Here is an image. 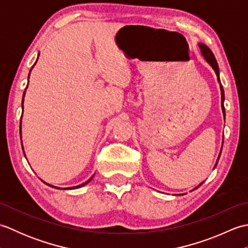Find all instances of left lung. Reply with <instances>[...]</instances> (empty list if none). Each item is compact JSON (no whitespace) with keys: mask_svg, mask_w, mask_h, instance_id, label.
<instances>
[{"mask_svg":"<svg viewBox=\"0 0 248 248\" xmlns=\"http://www.w3.org/2000/svg\"><path fill=\"white\" fill-rule=\"evenodd\" d=\"M198 46H199V49H200V53H202V55L203 56V59L205 60V62H207L210 66H211V67L213 68V70L215 71V73H217V82H218V84H219V88H220V99H222V101H220V104H222V112H223L224 119H225V108H224L225 93H224V88H223V86H222V83H220V78H219V69H218L217 62V60H215V56H214V54H213V52H212L211 50H210L207 46H205V45H204V44H202V43H199V44H198ZM223 143H224V140H223ZM220 154H222V148H220L219 155H218V157H217V163H215V165H214V168L217 167V165L218 160H219V156H220ZM214 168H213V170H214ZM202 183H203V182H202L200 184H198V186H197L196 187H194V188H193V191H194V189L198 188L200 186H202ZM182 195H184V194H182Z\"/></svg>","mask_w":248,"mask_h":248,"instance_id":"obj_1","label":"left lung"}]
</instances>
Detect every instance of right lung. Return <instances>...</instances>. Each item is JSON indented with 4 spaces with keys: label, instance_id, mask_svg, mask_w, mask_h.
I'll return each instance as SVG.
<instances>
[{
    "label": "right lung",
    "instance_id": "1",
    "mask_svg": "<svg viewBox=\"0 0 248 248\" xmlns=\"http://www.w3.org/2000/svg\"><path fill=\"white\" fill-rule=\"evenodd\" d=\"M38 56H39V54H38ZM37 60H38V59H37ZM37 62V61H36ZM35 64H36V62H35ZM35 64H34V66H35ZM34 66L33 67H31V69H33V68H34ZM31 69L30 70V73H31ZM29 78H30V75H29ZM29 84V83H28ZM26 88H28V86H26ZM26 88H25V91H24V93H23V98H22V109H23V101H24V96H25V92H26ZM21 118H22V116H21ZM20 134H21V123H20ZM21 136V135H20ZM21 144H22V140H21ZM22 149H23V146H22ZM23 154H24V155H25V152H24V149H23ZM93 178V175L91 177V178H89L88 179V180L86 181V182H84V183H82V184H80V186H71V187H65L64 189H75V188H78V187H82V186H86V184L87 183H89V182H91L92 181V179ZM41 181H43V180H41ZM45 182V181H44ZM46 184V186H51V187H55V188H57V189H62L61 187H59V186H51V184H49V183H46V182H45Z\"/></svg>",
    "mask_w": 248,
    "mask_h": 248
}]
</instances>
